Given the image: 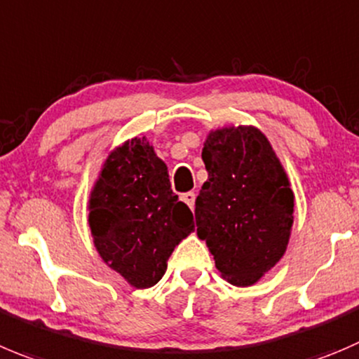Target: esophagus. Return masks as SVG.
<instances>
[{"mask_svg":"<svg viewBox=\"0 0 359 359\" xmlns=\"http://www.w3.org/2000/svg\"><path fill=\"white\" fill-rule=\"evenodd\" d=\"M183 203H187L190 206V210H194V204H196V194L194 192H185L182 196Z\"/></svg>","mask_w":359,"mask_h":359,"instance_id":"34e87169","label":"esophagus"}]
</instances>
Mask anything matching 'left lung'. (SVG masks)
Here are the masks:
<instances>
[{
  "label": "left lung",
  "mask_w": 359,
  "mask_h": 359,
  "mask_svg": "<svg viewBox=\"0 0 359 359\" xmlns=\"http://www.w3.org/2000/svg\"><path fill=\"white\" fill-rule=\"evenodd\" d=\"M208 170L196 199L197 236L222 276L255 284L287 248L294 194L266 135L254 126L222 128L203 148Z\"/></svg>",
  "instance_id": "1"
}]
</instances>
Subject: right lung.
<instances>
[{
	"instance_id": "right-lung-1",
	"label": "right lung",
	"mask_w": 359,
	"mask_h": 359,
	"mask_svg": "<svg viewBox=\"0 0 359 359\" xmlns=\"http://www.w3.org/2000/svg\"><path fill=\"white\" fill-rule=\"evenodd\" d=\"M90 227L105 264L137 289L163 276L167 259L194 231V215L170 189L167 167L146 139L109 155L90 199Z\"/></svg>"
}]
</instances>
